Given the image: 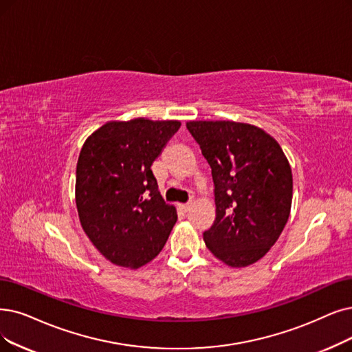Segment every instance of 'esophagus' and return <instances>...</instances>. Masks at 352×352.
Here are the masks:
<instances>
[{"instance_id":"34e87169","label":"esophagus","mask_w":352,"mask_h":352,"mask_svg":"<svg viewBox=\"0 0 352 352\" xmlns=\"http://www.w3.org/2000/svg\"><path fill=\"white\" fill-rule=\"evenodd\" d=\"M190 206H192V204H184V205H179V208L184 210V212H188V210L190 209Z\"/></svg>"}]
</instances>
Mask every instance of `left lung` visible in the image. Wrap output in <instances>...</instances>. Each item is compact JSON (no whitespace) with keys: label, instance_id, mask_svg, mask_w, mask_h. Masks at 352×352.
<instances>
[{"label":"left lung","instance_id":"1","mask_svg":"<svg viewBox=\"0 0 352 352\" xmlns=\"http://www.w3.org/2000/svg\"><path fill=\"white\" fill-rule=\"evenodd\" d=\"M186 129L212 170L217 217L204 232L208 250L231 267L258 261L290 215L293 177L282 147L244 122L189 121Z\"/></svg>","mask_w":352,"mask_h":352}]
</instances>
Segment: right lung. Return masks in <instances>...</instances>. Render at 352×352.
<instances>
[{
	"label": "right lung",
	"instance_id": "right-lung-1",
	"mask_svg": "<svg viewBox=\"0 0 352 352\" xmlns=\"http://www.w3.org/2000/svg\"><path fill=\"white\" fill-rule=\"evenodd\" d=\"M179 121H109L83 144L76 208L83 231L112 264L138 269L156 257L177 221L151 172Z\"/></svg>",
	"mask_w": 352,
	"mask_h": 352
}]
</instances>
